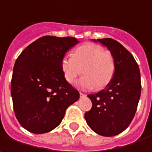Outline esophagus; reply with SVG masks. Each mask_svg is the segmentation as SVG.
<instances>
[{
	"label": "esophagus",
	"instance_id": "obj_1",
	"mask_svg": "<svg viewBox=\"0 0 152 152\" xmlns=\"http://www.w3.org/2000/svg\"><path fill=\"white\" fill-rule=\"evenodd\" d=\"M86 97V95L85 94H83V93H81L80 92V98H85Z\"/></svg>",
	"mask_w": 152,
	"mask_h": 152
}]
</instances>
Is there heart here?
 Listing matches in <instances>:
<instances>
[{
  "label": "heart",
  "instance_id": "heart-1",
  "mask_svg": "<svg viewBox=\"0 0 152 152\" xmlns=\"http://www.w3.org/2000/svg\"><path fill=\"white\" fill-rule=\"evenodd\" d=\"M61 69L69 83H72L82 72L84 76L76 83L80 89H102L114 75L115 62L109 51H105L99 45L87 43L76 48L72 57H63L61 61Z\"/></svg>",
  "mask_w": 152,
  "mask_h": 152
}]
</instances>
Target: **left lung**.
<instances>
[{
    "instance_id": "left-lung-1",
    "label": "left lung",
    "mask_w": 152,
    "mask_h": 152,
    "mask_svg": "<svg viewBox=\"0 0 152 152\" xmlns=\"http://www.w3.org/2000/svg\"><path fill=\"white\" fill-rule=\"evenodd\" d=\"M92 40L110 51L115 71L105 89L88 95L92 107L84 118L95 133L113 137L124 131L135 116L141 96L140 70L132 54L118 41L109 38Z\"/></svg>"
}]
</instances>
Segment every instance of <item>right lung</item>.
<instances>
[{
  "instance_id": "add662e5",
  "label": "right lung",
  "mask_w": 152,
  "mask_h": 152,
  "mask_svg": "<svg viewBox=\"0 0 152 152\" xmlns=\"http://www.w3.org/2000/svg\"><path fill=\"white\" fill-rule=\"evenodd\" d=\"M79 43L73 37L45 36L27 46L16 59L11 97L17 121L34 134L47 133L60 125L66 109L79 92L63 77L61 61Z\"/></svg>"
}]
</instances>
